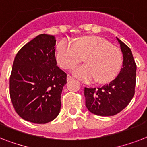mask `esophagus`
<instances>
[{
    "label": "esophagus",
    "mask_w": 147,
    "mask_h": 147,
    "mask_svg": "<svg viewBox=\"0 0 147 147\" xmlns=\"http://www.w3.org/2000/svg\"><path fill=\"white\" fill-rule=\"evenodd\" d=\"M72 79H73V78H72L70 75H68V76H67V80L70 81V80H72Z\"/></svg>",
    "instance_id": "obj_1"
}]
</instances>
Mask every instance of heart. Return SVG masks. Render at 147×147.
<instances>
[{
	"label": "heart",
	"instance_id": "1",
	"mask_svg": "<svg viewBox=\"0 0 147 147\" xmlns=\"http://www.w3.org/2000/svg\"><path fill=\"white\" fill-rule=\"evenodd\" d=\"M82 57L86 64L75 68L73 74L85 82H110L123 65L120 49L98 36H85L76 42L63 39L58 43L55 58L63 69H71L82 62Z\"/></svg>",
	"mask_w": 147,
	"mask_h": 147
}]
</instances>
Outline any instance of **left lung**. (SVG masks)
Returning a JSON list of instances; mask_svg holds the SVG:
<instances>
[{
	"mask_svg": "<svg viewBox=\"0 0 147 147\" xmlns=\"http://www.w3.org/2000/svg\"><path fill=\"white\" fill-rule=\"evenodd\" d=\"M123 53V68L115 79L98 88H85V106L99 116H114L124 109L135 93L137 65L129 47L117 38Z\"/></svg>",
	"mask_w": 147,
	"mask_h": 147,
	"instance_id": "1",
	"label": "left lung"
}]
</instances>
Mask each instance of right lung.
Returning <instances> with one entry per match:
<instances>
[{"label":"right lung","mask_w":147,"mask_h":147,"mask_svg":"<svg viewBox=\"0 0 147 147\" xmlns=\"http://www.w3.org/2000/svg\"><path fill=\"white\" fill-rule=\"evenodd\" d=\"M55 41L40 34L15 56L10 77V96L15 111L25 121L47 123L59 114L66 73L56 65Z\"/></svg>","instance_id":"add662e5"}]
</instances>
